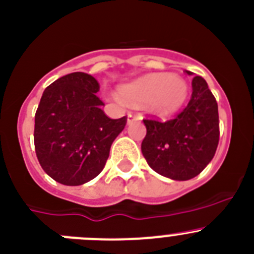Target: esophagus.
<instances>
[{"instance_id":"esophagus-1","label":"esophagus","mask_w":254,"mask_h":254,"mask_svg":"<svg viewBox=\"0 0 254 254\" xmlns=\"http://www.w3.org/2000/svg\"><path fill=\"white\" fill-rule=\"evenodd\" d=\"M141 119H143V116H141L140 113H136V111H130V113H127V124L139 122Z\"/></svg>"}]
</instances>
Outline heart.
<instances>
[{
  "label": "heart",
  "instance_id": "obj_1",
  "mask_svg": "<svg viewBox=\"0 0 254 254\" xmlns=\"http://www.w3.org/2000/svg\"><path fill=\"white\" fill-rule=\"evenodd\" d=\"M122 96L132 105L150 104L154 113L167 116L186 103L188 85L177 75L150 73L123 87Z\"/></svg>",
  "mask_w": 254,
  "mask_h": 254
}]
</instances>
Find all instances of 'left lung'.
<instances>
[{
    "mask_svg": "<svg viewBox=\"0 0 254 254\" xmlns=\"http://www.w3.org/2000/svg\"><path fill=\"white\" fill-rule=\"evenodd\" d=\"M191 75V72H189ZM188 105L174 119H144L141 153L149 167L174 181H189L210 163L219 143L218 104L205 80L194 76Z\"/></svg>",
    "mask_w": 254,
    "mask_h": 254,
    "instance_id": "8db88e82",
    "label": "left lung"
}]
</instances>
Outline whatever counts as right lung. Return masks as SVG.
<instances>
[{
    "label": "right lung",
    "instance_id": "1",
    "mask_svg": "<svg viewBox=\"0 0 254 254\" xmlns=\"http://www.w3.org/2000/svg\"><path fill=\"white\" fill-rule=\"evenodd\" d=\"M100 86L85 72L60 77L45 89L35 114V151L47 175L81 186L100 174L127 116L110 119L96 96Z\"/></svg>",
    "mask_w": 254,
    "mask_h": 254
}]
</instances>
